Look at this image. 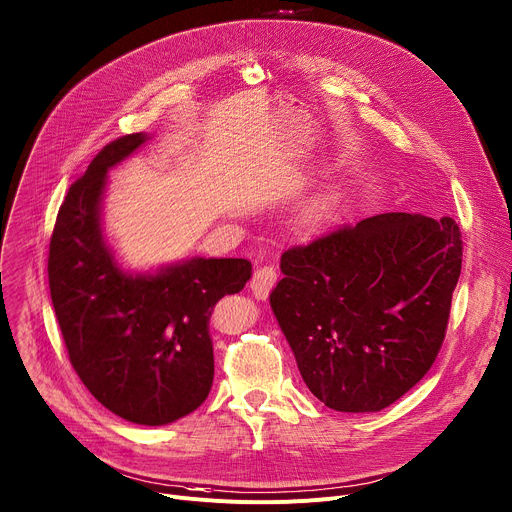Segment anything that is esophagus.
<instances>
[{"label":"esophagus","instance_id":"34e87169","mask_svg":"<svg viewBox=\"0 0 512 512\" xmlns=\"http://www.w3.org/2000/svg\"><path fill=\"white\" fill-rule=\"evenodd\" d=\"M276 280H278V269H276L274 265H267V263H265V265H259V267L253 271V278H251L249 288H251V292H253L255 298L263 300V298L269 294V290L274 288Z\"/></svg>","mask_w":512,"mask_h":512}]
</instances>
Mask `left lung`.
I'll use <instances>...</instances> for the list:
<instances>
[{"instance_id": "1", "label": "left lung", "mask_w": 512, "mask_h": 512, "mask_svg": "<svg viewBox=\"0 0 512 512\" xmlns=\"http://www.w3.org/2000/svg\"><path fill=\"white\" fill-rule=\"evenodd\" d=\"M461 257L453 218L403 212L288 249L269 304L311 393L366 414L410 391L445 339Z\"/></svg>"}]
</instances>
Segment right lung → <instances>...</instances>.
Returning a JSON list of instances; mask_svg holds the SVG:
<instances>
[{"instance_id":"1","label":"right lung","mask_w":512,"mask_h":512,"mask_svg":"<svg viewBox=\"0 0 512 512\" xmlns=\"http://www.w3.org/2000/svg\"><path fill=\"white\" fill-rule=\"evenodd\" d=\"M150 140L131 133L102 148L61 203L49 245V288L70 362L115 416L175 422L214 381V304L251 280L247 259H203L125 271L102 228L107 173Z\"/></svg>"}]
</instances>
